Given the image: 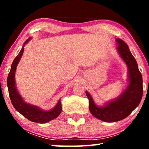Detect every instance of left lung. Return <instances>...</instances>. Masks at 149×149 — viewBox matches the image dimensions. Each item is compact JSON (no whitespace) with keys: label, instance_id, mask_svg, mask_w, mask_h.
Segmentation results:
<instances>
[{"label":"left lung","instance_id":"left-lung-1","mask_svg":"<svg viewBox=\"0 0 149 149\" xmlns=\"http://www.w3.org/2000/svg\"><path fill=\"white\" fill-rule=\"evenodd\" d=\"M117 50L128 68L127 88L116 99L110 100L102 107L96 105L89 93L85 91L89 100V110L93 116L107 122H115L127 117L134 110L143 97V78L136 60L131 53L127 45L120 39H116Z\"/></svg>","mask_w":149,"mask_h":149}]
</instances>
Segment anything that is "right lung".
Returning a JSON list of instances; mask_svg holds the SVG:
<instances>
[{
  "instance_id": "add662e5",
  "label": "right lung",
  "mask_w": 149,
  "mask_h": 149,
  "mask_svg": "<svg viewBox=\"0 0 149 149\" xmlns=\"http://www.w3.org/2000/svg\"><path fill=\"white\" fill-rule=\"evenodd\" d=\"M31 39V37H29L25 41L19 54L15 58L12 62L10 71L7 78V86H8L10 98L15 109L22 115H23L25 118H26L27 120L31 122L44 123L56 118L61 113L62 104L60 99L58 100L56 105L51 110H43L39 107L30 104L24 101L22 96L17 91L16 86V81H15V74H16L17 65L24 53L25 45Z\"/></svg>"
}]
</instances>
